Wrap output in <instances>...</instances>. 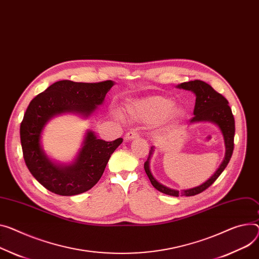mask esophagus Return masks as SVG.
I'll return each mask as SVG.
<instances>
[{"label": "esophagus", "mask_w": 259, "mask_h": 259, "mask_svg": "<svg viewBox=\"0 0 259 259\" xmlns=\"http://www.w3.org/2000/svg\"><path fill=\"white\" fill-rule=\"evenodd\" d=\"M138 138V133L135 130H131L124 137V140L125 141H132L134 139Z\"/></svg>", "instance_id": "34e87169"}]
</instances>
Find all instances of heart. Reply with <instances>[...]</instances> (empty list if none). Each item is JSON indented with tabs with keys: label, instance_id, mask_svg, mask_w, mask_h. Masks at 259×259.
I'll return each mask as SVG.
<instances>
[{
	"label": "heart",
	"instance_id": "1",
	"mask_svg": "<svg viewBox=\"0 0 259 259\" xmlns=\"http://www.w3.org/2000/svg\"><path fill=\"white\" fill-rule=\"evenodd\" d=\"M125 113L138 121L153 123L162 122L164 126H173L186 115V109L175 105L169 97L149 96L131 102L125 107Z\"/></svg>",
	"mask_w": 259,
	"mask_h": 259
}]
</instances>
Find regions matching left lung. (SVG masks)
Returning a JSON list of instances; mask_svg holds the SVG:
<instances>
[{"instance_id":"1","label":"left lung","mask_w":259,"mask_h":259,"mask_svg":"<svg viewBox=\"0 0 259 259\" xmlns=\"http://www.w3.org/2000/svg\"><path fill=\"white\" fill-rule=\"evenodd\" d=\"M176 87L180 89L192 91L196 96L194 117L189 121V124L198 123V122H210L215 124L219 127V130L221 131L224 139V144H225V156L223 158V162L205 183H203L202 185L198 187L182 190V191L173 190L163 186L162 184L158 183L152 175L150 170V157L154 151L153 146L149 150L148 158L144 163V169L151 185L157 191H160L166 195L174 196V197L194 196L203 192L209 186H211L228 165L233 152V145H234L233 144L234 132H235L234 117L232 115L227 99L222 94L218 93L215 90H213V88L210 85L206 84L205 82L200 81V79H195V81L182 83L180 85H177Z\"/></svg>"}]
</instances>
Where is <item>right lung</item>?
Segmentation results:
<instances>
[{
  "label": "right lung",
  "mask_w": 259,
  "mask_h": 259,
  "mask_svg": "<svg viewBox=\"0 0 259 259\" xmlns=\"http://www.w3.org/2000/svg\"><path fill=\"white\" fill-rule=\"evenodd\" d=\"M114 84L113 81L76 83L64 79L54 83L31 101L21 123V143L29 171L47 190L72 196L87 192L101 180L122 138L106 142L97 139L94 132L87 131L74 160L63 165L48 156L41 145V135L47 123L56 116L71 113L85 119L90 117L103 105Z\"/></svg>",
  "instance_id": "right-lung-1"
}]
</instances>
